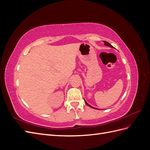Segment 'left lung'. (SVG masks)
Listing matches in <instances>:
<instances>
[{"label":"left lung","instance_id":"left-lung-1","mask_svg":"<svg viewBox=\"0 0 150 150\" xmlns=\"http://www.w3.org/2000/svg\"><path fill=\"white\" fill-rule=\"evenodd\" d=\"M103 42L104 43V45H105V46H109V47H111V48H115L114 47H113L111 44H110V43L109 42H106V41H103ZM84 102H85V103L86 104V105H88V106H89L90 108H93V109H96V110H99V109H98V108H94V107H93L92 106H91L90 104H89L87 102H86L85 100H84Z\"/></svg>","mask_w":150,"mask_h":150}]
</instances>
